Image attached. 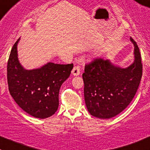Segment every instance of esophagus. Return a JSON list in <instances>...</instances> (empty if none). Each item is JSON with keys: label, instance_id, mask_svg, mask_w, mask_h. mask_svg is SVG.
Returning <instances> with one entry per match:
<instances>
[{"label": "esophagus", "instance_id": "esophagus-1", "mask_svg": "<svg viewBox=\"0 0 150 150\" xmlns=\"http://www.w3.org/2000/svg\"><path fill=\"white\" fill-rule=\"evenodd\" d=\"M80 72H81V70H80V67L79 66H75L72 71V73L73 75H80Z\"/></svg>", "mask_w": 150, "mask_h": 150}]
</instances>
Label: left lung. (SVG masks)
Segmentation results:
<instances>
[{
    "mask_svg": "<svg viewBox=\"0 0 150 150\" xmlns=\"http://www.w3.org/2000/svg\"><path fill=\"white\" fill-rule=\"evenodd\" d=\"M134 61L125 69L115 67L108 60L94 58L85 64L82 74L84 99L89 113L100 119L114 117L130 104L142 78L143 65L137 43Z\"/></svg>",
    "mask_w": 150,
    "mask_h": 150,
    "instance_id": "obj_1",
    "label": "left lung"
}]
</instances>
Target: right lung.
Returning <instances> with one entry per match:
<instances>
[{
  "mask_svg": "<svg viewBox=\"0 0 150 150\" xmlns=\"http://www.w3.org/2000/svg\"><path fill=\"white\" fill-rule=\"evenodd\" d=\"M7 63V83L10 95L21 109L36 118L53 115L59 106V91L69 77L73 63H48L40 69H25L18 60L17 43Z\"/></svg>",
  "mask_w": 150,
  "mask_h": 150,
  "instance_id": "1",
  "label": "right lung"
}]
</instances>
